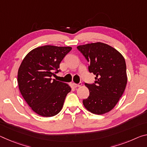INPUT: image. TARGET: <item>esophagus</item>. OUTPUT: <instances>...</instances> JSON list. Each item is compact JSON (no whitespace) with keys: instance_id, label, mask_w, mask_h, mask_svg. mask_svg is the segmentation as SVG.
<instances>
[{"instance_id":"obj_1","label":"esophagus","mask_w":147,"mask_h":147,"mask_svg":"<svg viewBox=\"0 0 147 147\" xmlns=\"http://www.w3.org/2000/svg\"><path fill=\"white\" fill-rule=\"evenodd\" d=\"M73 86L74 88H77V87H80L82 85V82H80V83H78V84H76V83H73Z\"/></svg>"}]
</instances>
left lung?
<instances>
[{
	"mask_svg": "<svg viewBox=\"0 0 147 147\" xmlns=\"http://www.w3.org/2000/svg\"><path fill=\"white\" fill-rule=\"evenodd\" d=\"M90 63L89 71L95 75L94 84H85L90 95L83 105L90 113L103 115L116 106L124 93L127 77L124 57L117 50L103 42L77 46Z\"/></svg>",
	"mask_w": 147,
	"mask_h": 147,
	"instance_id": "8db88e82",
	"label": "left lung"
}]
</instances>
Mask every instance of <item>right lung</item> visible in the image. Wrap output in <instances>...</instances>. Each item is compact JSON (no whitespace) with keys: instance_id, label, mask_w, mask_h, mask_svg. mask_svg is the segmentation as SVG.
<instances>
[{"instance_id":"add662e5","label":"right lung","mask_w":147,"mask_h":147,"mask_svg":"<svg viewBox=\"0 0 147 147\" xmlns=\"http://www.w3.org/2000/svg\"><path fill=\"white\" fill-rule=\"evenodd\" d=\"M71 47L46 45L27 53L18 72V82L22 96L34 113L43 117L57 115L71 88L68 84L51 78L59 71L60 63ZM57 73V72H55Z\"/></svg>"}]
</instances>
